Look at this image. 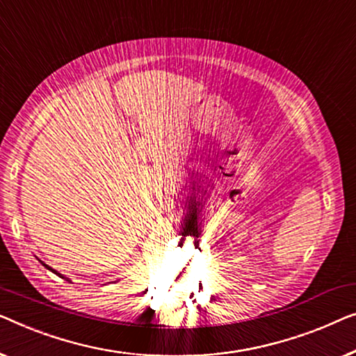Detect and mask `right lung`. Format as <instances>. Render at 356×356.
Instances as JSON below:
<instances>
[{"mask_svg":"<svg viewBox=\"0 0 356 356\" xmlns=\"http://www.w3.org/2000/svg\"><path fill=\"white\" fill-rule=\"evenodd\" d=\"M40 263H42V264H43V266H44V268H47V269H49V271H51V273H54V274H56V276H59V277H63V279H66V280H69V277H66V276H63V274H61V273H58V271H56V269L49 268V266H48V264H44L43 261H40ZM69 282H71V280H69Z\"/></svg>","mask_w":356,"mask_h":356,"instance_id":"1","label":"right lung"}]
</instances>
